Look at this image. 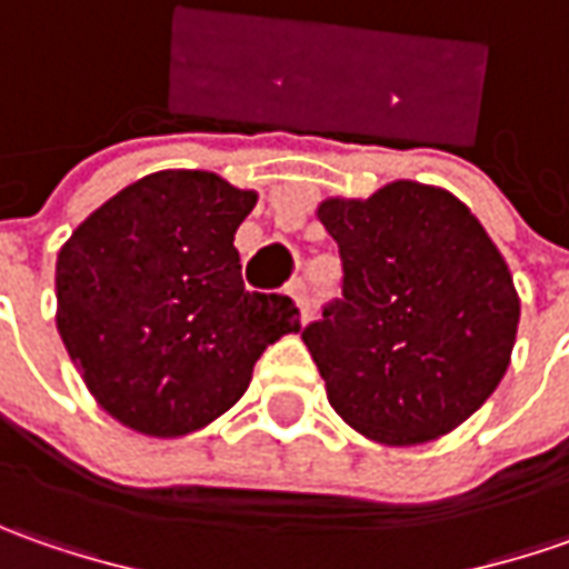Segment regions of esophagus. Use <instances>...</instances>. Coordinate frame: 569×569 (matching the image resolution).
<instances>
[{
  "instance_id": "obj_1",
  "label": "esophagus",
  "mask_w": 569,
  "mask_h": 569,
  "mask_svg": "<svg viewBox=\"0 0 569 569\" xmlns=\"http://www.w3.org/2000/svg\"><path fill=\"white\" fill-rule=\"evenodd\" d=\"M288 295L295 297L297 310H300V319L310 317V297H307V284H303L300 278H295V281H288Z\"/></svg>"
}]
</instances>
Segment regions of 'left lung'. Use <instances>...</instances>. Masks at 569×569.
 Here are the masks:
<instances>
[{
    "label": "left lung",
    "instance_id": "1",
    "mask_svg": "<svg viewBox=\"0 0 569 569\" xmlns=\"http://www.w3.org/2000/svg\"><path fill=\"white\" fill-rule=\"evenodd\" d=\"M317 214L345 272L303 329L329 405L386 447L443 437L510 367L519 297L503 256L452 192L411 180Z\"/></svg>",
    "mask_w": 569,
    "mask_h": 569
}]
</instances>
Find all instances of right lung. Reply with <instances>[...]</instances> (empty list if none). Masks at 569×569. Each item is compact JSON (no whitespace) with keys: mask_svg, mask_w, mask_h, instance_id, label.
<instances>
[{"mask_svg":"<svg viewBox=\"0 0 569 569\" xmlns=\"http://www.w3.org/2000/svg\"><path fill=\"white\" fill-rule=\"evenodd\" d=\"M252 189L208 170H158L91 211L56 256V329L120 425L187 437L300 329L295 300L247 291L233 233Z\"/></svg>","mask_w":569,"mask_h":569,"instance_id":"obj_1","label":"right lung"}]
</instances>
